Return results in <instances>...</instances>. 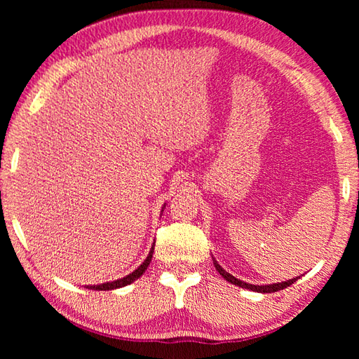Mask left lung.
Here are the masks:
<instances>
[{
  "label": "left lung",
  "mask_w": 359,
  "mask_h": 359,
  "mask_svg": "<svg viewBox=\"0 0 359 359\" xmlns=\"http://www.w3.org/2000/svg\"><path fill=\"white\" fill-rule=\"evenodd\" d=\"M212 264H215L216 270L219 271L220 276H222L224 279H226L228 282H231V284L238 285V287H242V288H247V290H251V292H257V293H273V292H279V290H284L287 287H290L292 284H294V282L299 279L301 276H296L293 279H288V280H284V282H278V284H265V285H255V284H250V282H243L238 278H234L233 274H230L228 271H225L222 266H220L217 264V261L215 257H212Z\"/></svg>",
  "instance_id": "8db88e82"
}]
</instances>
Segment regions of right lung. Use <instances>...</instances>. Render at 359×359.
Wrapping results in <instances>:
<instances>
[{"label": "right lung", "mask_w": 359, "mask_h": 359, "mask_svg": "<svg viewBox=\"0 0 359 359\" xmlns=\"http://www.w3.org/2000/svg\"><path fill=\"white\" fill-rule=\"evenodd\" d=\"M165 207H166V203H163L162 212H163ZM154 245H156V242L152 243V247H151V250H149V253H148L147 259H144V261H143L139 266H137V269H135L133 273L126 274L125 278H120V279L111 280V282H103V284H97V285H86V288H89V290H98V292H106V290H116V288H121V287H126V285H129V284H133L134 280L139 279V278L142 276V274H143L144 271H147L148 265H149L151 259H152V253H154Z\"/></svg>", "instance_id": "right-lung-1"}]
</instances>
